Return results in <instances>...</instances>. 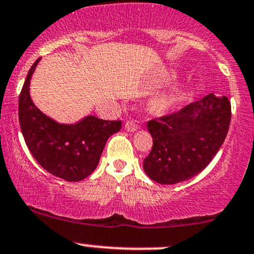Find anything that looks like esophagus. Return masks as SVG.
Here are the masks:
<instances>
[{
    "label": "esophagus",
    "mask_w": 254,
    "mask_h": 254,
    "mask_svg": "<svg viewBox=\"0 0 254 254\" xmlns=\"http://www.w3.org/2000/svg\"><path fill=\"white\" fill-rule=\"evenodd\" d=\"M138 127L137 123H136L135 121H127V123H125V129L127 130V131L132 132V131H136Z\"/></svg>",
    "instance_id": "obj_1"
}]
</instances>
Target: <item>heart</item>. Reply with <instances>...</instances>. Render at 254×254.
<instances>
[{
  "mask_svg": "<svg viewBox=\"0 0 254 254\" xmlns=\"http://www.w3.org/2000/svg\"><path fill=\"white\" fill-rule=\"evenodd\" d=\"M176 99H177L176 95H172V94H168V95H163L158 97V99H155L154 101H153V108H155V110L158 111L166 110V108H169L170 106L175 104Z\"/></svg>",
  "mask_w": 254,
  "mask_h": 254,
  "instance_id": "1",
  "label": "heart"
}]
</instances>
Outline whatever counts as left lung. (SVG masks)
Returning <instances> with one entry per match:
<instances>
[{
    "label": "left lung",
    "instance_id": "left-lung-1",
    "mask_svg": "<svg viewBox=\"0 0 254 254\" xmlns=\"http://www.w3.org/2000/svg\"><path fill=\"white\" fill-rule=\"evenodd\" d=\"M230 119L229 99L208 94L180 111L149 121L147 129L153 147L143 160L147 176L160 185L196 176L221 148Z\"/></svg>",
    "mask_w": 254,
    "mask_h": 254
}]
</instances>
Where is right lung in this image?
Segmentation results:
<instances>
[{
  "label": "right lung",
  "instance_id": "1",
  "mask_svg": "<svg viewBox=\"0 0 254 254\" xmlns=\"http://www.w3.org/2000/svg\"><path fill=\"white\" fill-rule=\"evenodd\" d=\"M30 68L19 95V123L33 158L49 174L78 182L93 174L108 137L118 132L121 121L85 117L76 124H59L36 107L30 97V79L37 66Z\"/></svg>",
  "mask_w": 254,
  "mask_h": 254
}]
</instances>
